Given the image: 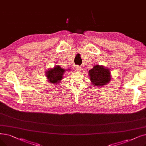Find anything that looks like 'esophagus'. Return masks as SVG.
<instances>
[{"instance_id": "34e87169", "label": "esophagus", "mask_w": 146, "mask_h": 146, "mask_svg": "<svg viewBox=\"0 0 146 146\" xmlns=\"http://www.w3.org/2000/svg\"><path fill=\"white\" fill-rule=\"evenodd\" d=\"M76 70L78 71H81V70H82V67H80V66H76Z\"/></svg>"}]
</instances>
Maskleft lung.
<instances>
[{
	"instance_id": "left-lung-1",
	"label": "left lung",
	"mask_w": 146,
	"mask_h": 146,
	"mask_svg": "<svg viewBox=\"0 0 146 146\" xmlns=\"http://www.w3.org/2000/svg\"><path fill=\"white\" fill-rule=\"evenodd\" d=\"M88 73L91 83L94 86H103L109 83L111 80L109 69L103 66H95L90 70H89Z\"/></svg>"
}]
</instances>
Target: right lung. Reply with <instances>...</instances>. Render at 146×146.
I'll use <instances>...</instances> for the list:
<instances>
[{"mask_svg": "<svg viewBox=\"0 0 146 146\" xmlns=\"http://www.w3.org/2000/svg\"><path fill=\"white\" fill-rule=\"evenodd\" d=\"M66 70L59 66H55L54 68L48 69L46 72V78L50 83L56 84L62 79L63 74Z\"/></svg>", "mask_w": 146, "mask_h": 146, "instance_id": "add662e5", "label": "right lung"}]
</instances>
